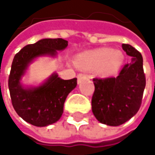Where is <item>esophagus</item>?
<instances>
[{"label": "esophagus", "instance_id": "1", "mask_svg": "<svg viewBox=\"0 0 155 155\" xmlns=\"http://www.w3.org/2000/svg\"><path fill=\"white\" fill-rule=\"evenodd\" d=\"M86 78H87V75H86V74H79L77 75L78 81H80L82 80V79H86Z\"/></svg>", "mask_w": 155, "mask_h": 155}]
</instances>
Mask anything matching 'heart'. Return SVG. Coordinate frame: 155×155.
<instances>
[{"label":"heart","instance_id":"b5f03b06","mask_svg":"<svg viewBox=\"0 0 155 155\" xmlns=\"http://www.w3.org/2000/svg\"><path fill=\"white\" fill-rule=\"evenodd\" d=\"M124 62V54L119 50L103 47L87 51L77 57L79 66L88 69H96L99 76L108 78L115 75Z\"/></svg>","mask_w":155,"mask_h":155}]
</instances>
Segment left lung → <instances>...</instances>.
Instances as JSON below:
<instances>
[{
  "label": "left lung",
  "instance_id": "left-lung-1",
  "mask_svg": "<svg viewBox=\"0 0 155 155\" xmlns=\"http://www.w3.org/2000/svg\"><path fill=\"white\" fill-rule=\"evenodd\" d=\"M122 48L131 56V63L117 77L93 79L92 113L98 121L111 127L124 124L137 113L145 88L142 54L127 44H122Z\"/></svg>",
  "mask_w": 155,
  "mask_h": 155
}]
</instances>
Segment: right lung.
<instances>
[{
  "instance_id": "1",
  "label": "right lung",
  "mask_w": 155,
  "mask_h": 155,
  "mask_svg": "<svg viewBox=\"0 0 155 155\" xmlns=\"http://www.w3.org/2000/svg\"><path fill=\"white\" fill-rule=\"evenodd\" d=\"M68 41L63 38H43L24 47L14 56L9 77L12 106L26 122L36 127H47L57 122L64 112L68 94L76 87L77 79L63 80L56 73L38 86H25L21 80L28 66L38 57H56Z\"/></svg>"
}]
</instances>
